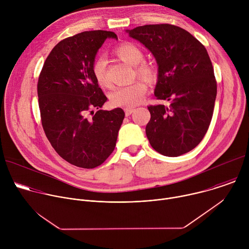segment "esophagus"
<instances>
[{
  "label": "esophagus",
  "mask_w": 249,
  "mask_h": 249,
  "mask_svg": "<svg viewBox=\"0 0 249 249\" xmlns=\"http://www.w3.org/2000/svg\"><path fill=\"white\" fill-rule=\"evenodd\" d=\"M134 111H135L134 108H125V115H126V116H129V115H131Z\"/></svg>",
  "instance_id": "1"
}]
</instances>
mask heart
Instances as JSON below:
<instances>
[{
  "mask_svg": "<svg viewBox=\"0 0 249 249\" xmlns=\"http://www.w3.org/2000/svg\"><path fill=\"white\" fill-rule=\"evenodd\" d=\"M114 53L125 63L135 67L137 75L147 82H153L157 78V70L154 64L144 60V52L139 46L124 42L115 47ZM92 75L96 83L102 88H109L111 83L106 73V59L97 57L91 67ZM147 85L143 81H136L135 83L115 89L110 94V103L113 106H123V107H134L144 100L147 92Z\"/></svg>",
  "mask_w": 249,
  "mask_h": 249,
  "instance_id": "heart-1",
  "label": "heart"
}]
</instances>
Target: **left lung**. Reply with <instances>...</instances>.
I'll return each instance as SVG.
<instances>
[{"label":"left lung","instance_id":"left-lung-1","mask_svg":"<svg viewBox=\"0 0 249 249\" xmlns=\"http://www.w3.org/2000/svg\"><path fill=\"white\" fill-rule=\"evenodd\" d=\"M154 55L158 64L155 95L168 106L150 105L146 134L153 149L166 157L193 150L210 126L217 82L204 45L185 29L172 24H148L127 29Z\"/></svg>","mask_w":249,"mask_h":249}]
</instances>
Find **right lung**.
Wrapping results in <instances>:
<instances>
[{
	"label": "right lung",
	"mask_w": 249,
	"mask_h": 249,
	"mask_svg": "<svg viewBox=\"0 0 249 249\" xmlns=\"http://www.w3.org/2000/svg\"><path fill=\"white\" fill-rule=\"evenodd\" d=\"M107 38L117 35L91 30L60 41L37 84L41 122L51 146L66 161L83 168H94L112 154L125 116L119 107L100 109L107 97L92 75V63Z\"/></svg>",
	"instance_id": "1"
}]
</instances>
